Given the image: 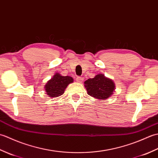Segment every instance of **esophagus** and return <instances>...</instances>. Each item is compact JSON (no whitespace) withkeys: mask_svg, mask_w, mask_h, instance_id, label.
<instances>
[{"mask_svg":"<svg viewBox=\"0 0 158 158\" xmlns=\"http://www.w3.org/2000/svg\"><path fill=\"white\" fill-rule=\"evenodd\" d=\"M77 81H78L79 83H82L83 81V78L81 77H77Z\"/></svg>","mask_w":158,"mask_h":158,"instance_id":"esophagus-1","label":"esophagus"}]
</instances>
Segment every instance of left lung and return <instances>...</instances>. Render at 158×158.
<instances>
[{"instance_id": "1", "label": "left lung", "mask_w": 158, "mask_h": 158, "mask_svg": "<svg viewBox=\"0 0 158 158\" xmlns=\"http://www.w3.org/2000/svg\"><path fill=\"white\" fill-rule=\"evenodd\" d=\"M88 95L98 100H105L113 95L115 85L112 79L99 73L94 78L88 79L84 82Z\"/></svg>"}]
</instances>
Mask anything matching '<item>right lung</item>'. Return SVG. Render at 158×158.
<instances>
[{"mask_svg":"<svg viewBox=\"0 0 158 158\" xmlns=\"http://www.w3.org/2000/svg\"><path fill=\"white\" fill-rule=\"evenodd\" d=\"M73 81L72 77L62 76L56 73L45 84V91L51 98H56L62 95L67 86Z\"/></svg>","mask_w":158,"mask_h":158,"instance_id":"add662e5","label":"right lung"}]
</instances>
